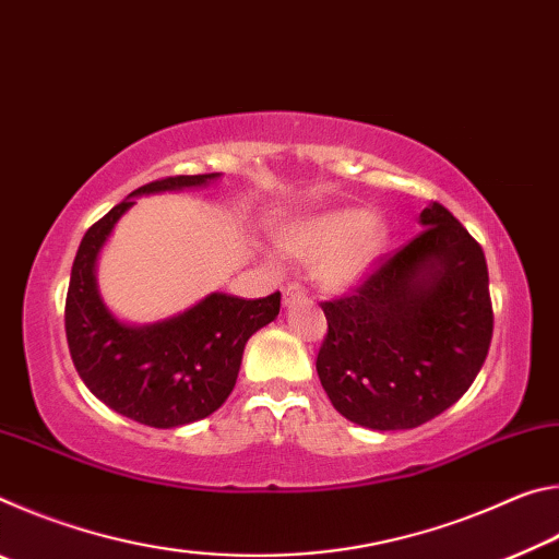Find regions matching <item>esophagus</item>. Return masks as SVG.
<instances>
[{"label":"esophagus","mask_w":559,"mask_h":559,"mask_svg":"<svg viewBox=\"0 0 559 559\" xmlns=\"http://www.w3.org/2000/svg\"><path fill=\"white\" fill-rule=\"evenodd\" d=\"M296 300H306V288L298 286V283H286L283 286V306H293Z\"/></svg>","instance_id":"1"}]
</instances>
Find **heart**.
Returning a JSON list of instances; mask_svg holds the SVG:
<instances>
[{"label": "heart", "instance_id": "b5f03b06", "mask_svg": "<svg viewBox=\"0 0 559 559\" xmlns=\"http://www.w3.org/2000/svg\"><path fill=\"white\" fill-rule=\"evenodd\" d=\"M392 229L382 214L359 206H333L281 226L278 249L313 263L316 278L333 290H353L380 266Z\"/></svg>", "mask_w": 559, "mask_h": 559}]
</instances>
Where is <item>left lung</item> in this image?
<instances>
[{"mask_svg": "<svg viewBox=\"0 0 559 559\" xmlns=\"http://www.w3.org/2000/svg\"><path fill=\"white\" fill-rule=\"evenodd\" d=\"M419 224L355 296L323 302L320 384L365 429H414L447 412L476 380L493 335L484 249L437 202Z\"/></svg>", "mask_w": 559, "mask_h": 559, "instance_id": "left-lung-1", "label": "left lung"}]
</instances>
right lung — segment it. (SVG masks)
<instances>
[{
	"mask_svg": "<svg viewBox=\"0 0 559 559\" xmlns=\"http://www.w3.org/2000/svg\"><path fill=\"white\" fill-rule=\"evenodd\" d=\"M219 179L222 173L179 175L135 189L91 226L73 259L66 340L75 370L103 404L145 427L177 429L219 409L239 377L249 337L281 310V293L259 300L210 293L157 323L132 325L100 296V251L138 197L204 189Z\"/></svg>",
	"mask_w": 559,
	"mask_h": 559,
	"instance_id": "obj_1",
	"label": "right lung"
}]
</instances>
